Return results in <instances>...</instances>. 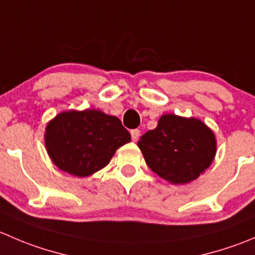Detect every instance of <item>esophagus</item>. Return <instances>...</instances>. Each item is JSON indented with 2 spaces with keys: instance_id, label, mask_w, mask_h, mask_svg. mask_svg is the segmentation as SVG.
<instances>
[{
  "instance_id": "esophagus-1",
  "label": "esophagus",
  "mask_w": 255,
  "mask_h": 255,
  "mask_svg": "<svg viewBox=\"0 0 255 255\" xmlns=\"http://www.w3.org/2000/svg\"><path fill=\"white\" fill-rule=\"evenodd\" d=\"M130 135H132V139L134 140V142H137L140 137V130L139 129H132L130 130Z\"/></svg>"
}]
</instances>
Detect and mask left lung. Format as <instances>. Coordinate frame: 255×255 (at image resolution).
Masks as SVG:
<instances>
[{
	"label": "left lung",
	"mask_w": 255,
	"mask_h": 255,
	"mask_svg": "<svg viewBox=\"0 0 255 255\" xmlns=\"http://www.w3.org/2000/svg\"><path fill=\"white\" fill-rule=\"evenodd\" d=\"M138 146L151 170L171 184H187L211 165L216 155L212 130L197 118L163 115L155 129L140 137Z\"/></svg>",
	"instance_id": "8db88e82"
}]
</instances>
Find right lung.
<instances>
[{
  "instance_id": "obj_1",
  "label": "right lung",
  "mask_w": 255,
  "mask_h": 255,
  "mask_svg": "<svg viewBox=\"0 0 255 255\" xmlns=\"http://www.w3.org/2000/svg\"><path fill=\"white\" fill-rule=\"evenodd\" d=\"M51 161L70 175L84 177L105 168L130 134L115 116L99 110L61 112L45 128Z\"/></svg>"
}]
</instances>
